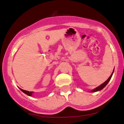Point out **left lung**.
<instances>
[{
    "instance_id": "left-lung-1",
    "label": "left lung",
    "mask_w": 124,
    "mask_h": 124,
    "mask_svg": "<svg viewBox=\"0 0 124 124\" xmlns=\"http://www.w3.org/2000/svg\"><path fill=\"white\" fill-rule=\"evenodd\" d=\"M112 74H113V72H112V73L111 74V75L110 76V77H109V78H108V80H107L106 81H105L104 82V83H103V84H102L101 85H100V86H98V87H97V88H95V89H94V90H93V91H91V92H96V91H100V90H102V88H104V87H105V86L107 85V84H108V82L109 81V80H111V77H112Z\"/></svg>"
}]
</instances>
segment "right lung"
Wrapping results in <instances>:
<instances>
[{"label":"right lung","instance_id":"right-lung-1","mask_svg":"<svg viewBox=\"0 0 124 124\" xmlns=\"http://www.w3.org/2000/svg\"><path fill=\"white\" fill-rule=\"evenodd\" d=\"M20 90L22 91H23V93H24V94H27V95H29V96H31V95H32V91H26V90H22V89H21V88H20Z\"/></svg>","mask_w":124,"mask_h":124}]
</instances>
